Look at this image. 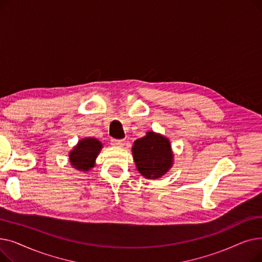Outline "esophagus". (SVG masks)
<instances>
[{
  "label": "esophagus",
  "mask_w": 262,
  "mask_h": 262,
  "mask_svg": "<svg viewBox=\"0 0 262 262\" xmlns=\"http://www.w3.org/2000/svg\"><path fill=\"white\" fill-rule=\"evenodd\" d=\"M125 140L124 139H112V144L115 146H123Z\"/></svg>",
  "instance_id": "obj_1"
}]
</instances>
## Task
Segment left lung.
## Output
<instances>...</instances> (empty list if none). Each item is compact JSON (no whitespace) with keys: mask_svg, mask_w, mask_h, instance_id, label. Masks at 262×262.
<instances>
[{"mask_svg":"<svg viewBox=\"0 0 262 262\" xmlns=\"http://www.w3.org/2000/svg\"><path fill=\"white\" fill-rule=\"evenodd\" d=\"M134 143V160L137 169L144 177L154 180L171 168L173 154L167 138L148 132L145 137Z\"/></svg>","mask_w":262,"mask_h":262,"instance_id":"8db88e82","label":"left lung"}]
</instances>
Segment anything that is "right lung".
<instances>
[{"mask_svg":"<svg viewBox=\"0 0 262 262\" xmlns=\"http://www.w3.org/2000/svg\"><path fill=\"white\" fill-rule=\"evenodd\" d=\"M102 149L99 140L86 138L78 142L69 155L72 166L78 171H89L94 166V160Z\"/></svg>","mask_w":262,"mask_h":262,"instance_id":"add662e5","label":"right lung"}]
</instances>
